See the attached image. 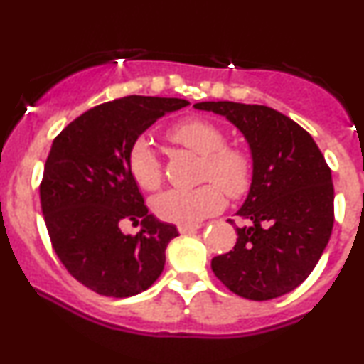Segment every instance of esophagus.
<instances>
[{
  "instance_id": "esophagus-1",
  "label": "esophagus",
  "mask_w": 364,
  "mask_h": 364,
  "mask_svg": "<svg viewBox=\"0 0 364 364\" xmlns=\"http://www.w3.org/2000/svg\"><path fill=\"white\" fill-rule=\"evenodd\" d=\"M196 229H198V225H179L178 231L181 232V235H191V232H195Z\"/></svg>"
}]
</instances>
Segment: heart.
<instances>
[{
    "label": "heart",
    "instance_id": "heart-1",
    "mask_svg": "<svg viewBox=\"0 0 364 364\" xmlns=\"http://www.w3.org/2000/svg\"><path fill=\"white\" fill-rule=\"evenodd\" d=\"M168 135L174 144L203 156V179L217 182L232 198L246 193L253 174L252 157L243 149L228 147L225 133L217 124L200 118L183 119L169 129ZM128 168L136 185L144 190H156L161 185V161L147 139L135 140L132 145ZM216 186L207 183L191 190L174 188L164 191L154 200V212L166 223L179 225L202 223L224 207V195Z\"/></svg>",
    "mask_w": 364,
    "mask_h": 364
}]
</instances>
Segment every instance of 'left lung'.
Returning <instances> with one entry per match:
<instances>
[{
	"label": "left lung",
	"mask_w": 364,
	"mask_h": 364,
	"mask_svg": "<svg viewBox=\"0 0 364 364\" xmlns=\"http://www.w3.org/2000/svg\"><path fill=\"white\" fill-rule=\"evenodd\" d=\"M243 133L252 154L248 195L229 253L212 258L225 287L253 301L287 294L318 263L333 228L332 173L308 132L282 112L240 102H198ZM231 223V220H229Z\"/></svg>",
	"instance_id": "left-lung-1"
}]
</instances>
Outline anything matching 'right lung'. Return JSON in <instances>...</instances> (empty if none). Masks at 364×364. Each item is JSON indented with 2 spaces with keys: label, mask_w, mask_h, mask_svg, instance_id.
Instances as JSON below:
<instances>
[{
  "label": "right lung",
  "mask_w": 364,
  "mask_h": 364,
  "mask_svg": "<svg viewBox=\"0 0 364 364\" xmlns=\"http://www.w3.org/2000/svg\"><path fill=\"white\" fill-rule=\"evenodd\" d=\"M185 99L128 95L95 106L53 141L41 185V207L54 252L70 274L97 294L128 298L149 289L179 236L144 203L128 168L135 140ZM142 224L136 237L120 224Z\"/></svg>",
  "instance_id": "obj_1"
}]
</instances>
